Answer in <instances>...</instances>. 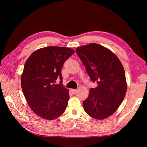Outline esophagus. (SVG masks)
Masks as SVG:
<instances>
[{
    "instance_id": "1",
    "label": "esophagus",
    "mask_w": 147,
    "mask_h": 147,
    "mask_svg": "<svg viewBox=\"0 0 147 147\" xmlns=\"http://www.w3.org/2000/svg\"><path fill=\"white\" fill-rule=\"evenodd\" d=\"M77 90H74V89H72V90H71V91H72L73 94H75V93L77 92Z\"/></svg>"
}]
</instances>
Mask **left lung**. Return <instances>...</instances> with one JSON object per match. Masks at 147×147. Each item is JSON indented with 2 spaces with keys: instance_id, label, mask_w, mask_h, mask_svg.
I'll list each match as a JSON object with an SVG mask.
<instances>
[{
  "instance_id": "1",
  "label": "left lung",
  "mask_w": 147,
  "mask_h": 147,
  "mask_svg": "<svg viewBox=\"0 0 147 147\" xmlns=\"http://www.w3.org/2000/svg\"><path fill=\"white\" fill-rule=\"evenodd\" d=\"M76 53L91 80L97 84L83 102L84 110L93 118H108L121 105L127 90L121 61L109 49L94 43L78 47Z\"/></svg>"
}]
</instances>
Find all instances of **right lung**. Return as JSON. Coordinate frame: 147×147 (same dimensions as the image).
Instances as JSON below:
<instances>
[{
    "label": "right lung",
    "mask_w": 147,
    "mask_h": 147,
    "mask_svg": "<svg viewBox=\"0 0 147 147\" xmlns=\"http://www.w3.org/2000/svg\"><path fill=\"white\" fill-rule=\"evenodd\" d=\"M71 48L48 47L35 51L26 61L21 75V88L30 109L42 118L60 117L67 105L69 91L62 84L61 69L73 55ZM60 79L59 84L54 83Z\"/></svg>",
    "instance_id": "add662e5"
}]
</instances>
